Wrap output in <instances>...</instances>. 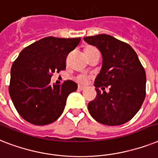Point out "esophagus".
<instances>
[{
	"label": "esophagus",
	"instance_id": "1",
	"mask_svg": "<svg viewBox=\"0 0 158 158\" xmlns=\"http://www.w3.org/2000/svg\"><path fill=\"white\" fill-rule=\"evenodd\" d=\"M85 89V87L81 86V85H78V87H77V89L78 90H80V91H81V90H84Z\"/></svg>",
	"mask_w": 158,
	"mask_h": 158
}]
</instances>
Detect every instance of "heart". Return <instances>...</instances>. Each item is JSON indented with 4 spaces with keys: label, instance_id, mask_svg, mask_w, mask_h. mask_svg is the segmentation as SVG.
Here are the masks:
<instances>
[{
    "label": "heart",
    "instance_id": "1",
    "mask_svg": "<svg viewBox=\"0 0 158 158\" xmlns=\"http://www.w3.org/2000/svg\"><path fill=\"white\" fill-rule=\"evenodd\" d=\"M93 49H95L94 47H92V46H88L85 49V52H87V51H89V50H93ZM90 79V76H89L88 74H85V73H81V74H79V75L77 76L76 77V80L78 83L80 84H86L87 81Z\"/></svg>",
    "mask_w": 158,
    "mask_h": 158
}]
</instances>
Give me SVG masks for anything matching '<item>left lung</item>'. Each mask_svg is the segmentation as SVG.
<instances>
[{
  "mask_svg": "<svg viewBox=\"0 0 158 158\" xmlns=\"http://www.w3.org/2000/svg\"><path fill=\"white\" fill-rule=\"evenodd\" d=\"M103 56L100 73L94 81L97 95L88 103L91 117L107 126L129 122L138 113L146 95V74L135 51L129 44L106 34L85 36ZM110 92L101 94L98 88Z\"/></svg>",
  "mask_w": 158,
  "mask_h": 158,
  "instance_id": "left-lung-1",
  "label": "left lung"
}]
</instances>
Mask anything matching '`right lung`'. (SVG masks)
<instances>
[{"instance_id": "add662e5", "label": "right lung", "mask_w": 158, "mask_h": 158, "mask_svg": "<svg viewBox=\"0 0 158 158\" xmlns=\"http://www.w3.org/2000/svg\"><path fill=\"white\" fill-rule=\"evenodd\" d=\"M81 41L78 38L48 36L20 52L10 72L9 92L19 114L36 126L52 123L64 112L67 98L77 89L68 80L50 85L53 73L66 69L67 56Z\"/></svg>"}]
</instances>
